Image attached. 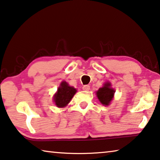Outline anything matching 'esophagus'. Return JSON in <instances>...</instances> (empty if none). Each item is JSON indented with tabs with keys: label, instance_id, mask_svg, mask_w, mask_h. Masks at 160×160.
<instances>
[{
	"label": "esophagus",
	"instance_id": "esophagus-1",
	"mask_svg": "<svg viewBox=\"0 0 160 160\" xmlns=\"http://www.w3.org/2000/svg\"><path fill=\"white\" fill-rule=\"evenodd\" d=\"M82 89L83 90H85V91H88L90 90V85H85L82 87Z\"/></svg>",
	"mask_w": 160,
	"mask_h": 160
}]
</instances>
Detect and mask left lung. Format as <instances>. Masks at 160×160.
<instances>
[{"mask_svg":"<svg viewBox=\"0 0 160 160\" xmlns=\"http://www.w3.org/2000/svg\"><path fill=\"white\" fill-rule=\"evenodd\" d=\"M115 92V90L111 88V83L110 82H106L102 87L97 91L96 95L99 101L103 105L108 106L110 105L113 99Z\"/></svg>","mask_w":160,"mask_h":160,"instance_id":"1","label":"left lung"}]
</instances>
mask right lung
<instances>
[{
	"label": "right lung",
	"instance_id": "1",
	"mask_svg": "<svg viewBox=\"0 0 160 160\" xmlns=\"http://www.w3.org/2000/svg\"><path fill=\"white\" fill-rule=\"evenodd\" d=\"M77 90L70 86L65 81L60 83L58 91L53 96V101L58 108H65L70 102Z\"/></svg>",
	"mask_w": 160,
	"mask_h": 160
}]
</instances>
